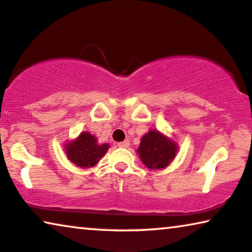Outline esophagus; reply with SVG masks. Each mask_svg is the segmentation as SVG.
Segmentation results:
<instances>
[{
    "label": "esophagus",
    "mask_w": 252,
    "mask_h": 252,
    "mask_svg": "<svg viewBox=\"0 0 252 252\" xmlns=\"http://www.w3.org/2000/svg\"><path fill=\"white\" fill-rule=\"evenodd\" d=\"M129 145H130L129 140H125V141H122V143H119L118 146L120 148H126V147H129Z\"/></svg>",
    "instance_id": "esophagus-1"
}]
</instances>
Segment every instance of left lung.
I'll list each match as a JSON object with an SVG mask.
<instances>
[{"label":"left lung","instance_id":"left-lung-1","mask_svg":"<svg viewBox=\"0 0 252 252\" xmlns=\"http://www.w3.org/2000/svg\"><path fill=\"white\" fill-rule=\"evenodd\" d=\"M140 160L150 169H163L176 157L177 145L158 130H151L140 140Z\"/></svg>","mask_w":252,"mask_h":252}]
</instances>
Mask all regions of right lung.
Listing matches in <instances>:
<instances>
[{
  "label": "right lung",
  "mask_w": 252,
  "mask_h": 252,
  "mask_svg": "<svg viewBox=\"0 0 252 252\" xmlns=\"http://www.w3.org/2000/svg\"><path fill=\"white\" fill-rule=\"evenodd\" d=\"M108 144L99 145L94 136L89 132H81L79 138L66 145L67 158L81 168H90L104 157Z\"/></svg>",
  "instance_id": "obj_1"
}]
</instances>
